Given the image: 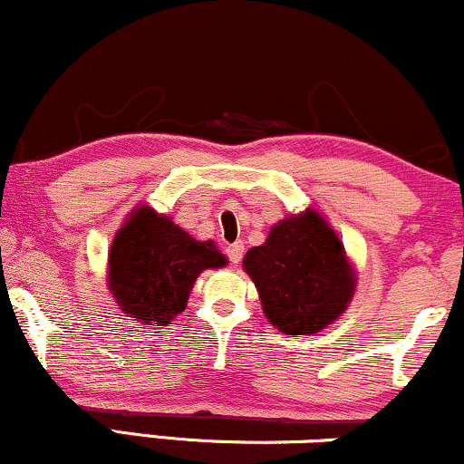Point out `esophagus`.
I'll list each match as a JSON object with an SVG mask.
<instances>
[{
	"label": "esophagus",
	"mask_w": 464,
	"mask_h": 464,
	"mask_svg": "<svg viewBox=\"0 0 464 464\" xmlns=\"http://www.w3.org/2000/svg\"><path fill=\"white\" fill-rule=\"evenodd\" d=\"M243 254H245V245L241 241L227 247V258H230L232 265H238V262L243 260Z\"/></svg>",
	"instance_id": "obj_1"
}]
</instances>
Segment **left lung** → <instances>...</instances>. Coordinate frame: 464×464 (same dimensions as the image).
Returning a JSON list of instances; mask_svg holds the SVG:
<instances>
[{
    "label": "left lung",
    "mask_w": 464,
    "mask_h": 464,
    "mask_svg": "<svg viewBox=\"0 0 464 464\" xmlns=\"http://www.w3.org/2000/svg\"><path fill=\"white\" fill-rule=\"evenodd\" d=\"M243 271L256 284L268 323L290 337L327 329L357 290L344 245L312 206L277 221L266 241L245 254Z\"/></svg>",
    "instance_id": "8db88e82"
}]
</instances>
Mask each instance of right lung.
Masks as SVG:
<instances>
[{"mask_svg": "<svg viewBox=\"0 0 464 464\" xmlns=\"http://www.w3.org/2000/svg\"><path fill=\"white\" fill-rule=\"evenodd\" d=\"M223 266L227 258L215 241H198L171 217L140 204L111 241L107 288L129 318L168 327L187 307L199 273Z\"/></svg>", "mask_w": 464, "mask_h": 464, "instance_id": "1", "label": "right lung"}]
</instances>
